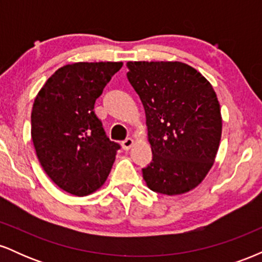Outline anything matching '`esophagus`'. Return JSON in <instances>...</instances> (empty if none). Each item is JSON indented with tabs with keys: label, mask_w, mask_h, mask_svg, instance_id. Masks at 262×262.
Returning a JSON list of instances; mask_svg holds the SVG:
<instances>
[{
	"label": "esophagus",
	"mask_w": 262,
	"mask_h": 262,
	"mask_svg": "<svg viewBox=\"0 0 262 262\" xmlns=\"http://www.w3.org/2000/svg\"><path fill=\"white\" fill-rule=\"evenodd\" d=\"M133 145H134V140L132 139V138H127V139L122 141V146L125 151H128V150L130 149Z\"/></svg>",
	"instance_id": "34e87169"
}]
</instances>
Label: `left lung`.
<instances>
[{
  "mask_svg": "<svg viewBox=\"0 0 262 262\" xmlns=\"http://www.w3.org/2000/svg\"><path fill=\"white\" fill-rule=\"evenodd\" d=\"M127 77L143 102L152 160L143 169L148 187L181 194L202 182L222 137L214 90L180 61H129Z\"/></svg>",
  "mask_w": 262,
  "mask_h": 262,
  "instance_id": "obj_1",
  "label": "left lung"
}]
</instances>
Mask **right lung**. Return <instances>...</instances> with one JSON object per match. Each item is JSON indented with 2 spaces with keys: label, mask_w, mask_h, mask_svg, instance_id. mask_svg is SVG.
<instances>
[{
  "label": "right lung",
  "mask_w": 262,
  "mask_h": 262,
  "mask_svg": "<svg viewBox=\"0 0 262 262\" xmlns=\"http://www.w3.org/2000/svg\"><path fill=\"white\" fill-rule=\"evenodd\" d=\"M122 62H76L48 79L32 110V140L47 175L60 188L87 196L103 185L121 145L110 140L95 102Z\"/></svg>",
  "instance_id": "obj_1"
}]
</instances>
